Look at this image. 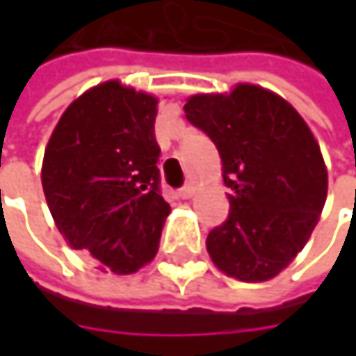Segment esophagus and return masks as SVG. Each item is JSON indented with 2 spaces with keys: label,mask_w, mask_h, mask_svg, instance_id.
Instances as JSON below:
<instances>
[{
  "label": "esophagus",
  "mask_w": 356,
  "mask_h": 356,
  "mask_svg": "<svg viewBox=\"0 0 356 356\" xmlns=\"http://www.w3.org/2000/svg\"><path fill=\"white\" fill-rule=\"evenodd\" d=\"M193 193H195V183H187V185L179 191V195H181V197H185V200H187V197H191Z\"/></svg>",
  "instance_id": "obj_1"
}]
</instances>
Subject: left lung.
Here are the masks:
<instances>
[{
  "mask_svg": "<svg viewBox=\"0 0 356 356\" xmlns=\"http://www.w3.org/2000/svg\"><path fill=\"white\" fill-rule=\"evenodd\" d=\"M183 111L216 144L231 189L229 216L206 239L210 259L243 282L278 276L309 241L327 195L314 131L280 95L248 82L191 95Z\"/></svg>",
  "mask_w": 356,
  "mask_h": 356,
  "instance_id": "8db88e82",
  "label": "left lung"
}]
</instances>
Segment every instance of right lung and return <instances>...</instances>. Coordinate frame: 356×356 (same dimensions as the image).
I'll return each instance as SVG.
<instances>
[{"label": "right lung", "mask_w": 356, "mask_h": 356, "mask_svg": "<svg viewBox=\"0 0 356 356\" xmlns=\"http://www.w3.org/2000/svg\"><path fill=\"white\" fill-rule=\"evenodd\" d=\"M156 113L154 95L101 82L63 111L42 156L55 227L70 248L119 276L154 259L171 212L159 193Z\"/></svg>", "instance_id": "obj_1"}]
</instances>
